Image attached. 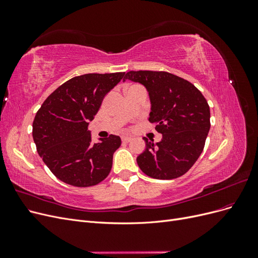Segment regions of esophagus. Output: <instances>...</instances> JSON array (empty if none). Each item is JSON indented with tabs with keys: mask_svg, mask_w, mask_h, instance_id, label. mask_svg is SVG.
I'll list each match as a JSON object with an SVG mask.
<instances>
[{
	"mask_svg": "<svg viewBox=\"0 0 258 258\" xmlns=\"http://www.w3.org/2000/svg\"><path fill=\"white\" fill-rule=\"evenodd\" d=\"M121 140H122V142H126V143H128V142H130V141H131V138H130V137H122V138H121Z\"/></svg>",
	"mask_w": 258,
	"mask_h": 258,
	"instance_id": "obj_1",
	"label": "esophagus"
}]
</instances>
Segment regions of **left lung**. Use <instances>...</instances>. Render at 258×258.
<instances>
[{
    "mask_svg": "<svg viewBox=\"0 0 258 258\" xmlns=\"http://www.w3.org/2000/svg\"><path fill=\"white\" fill-rule=\"evenodd\" d=\"M126 80L146 88L151 101L148 120L162 135L158 143L143 138L146 148L137 157L140 169L157 179L185 174L204 151L210 130L206 98L191 83L168 72L130 71Z\"/></svg>",
    "mask_w": 258,
    "mask_h": 258,
    "instance_id": "8db88e82",
    "label": "left lung"
}]
</instances>
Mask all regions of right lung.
<instances>
[{
	"mask_svg": "<svg viewBox=\"0 0 258 258\" xmlns=\"http://www.w3.org/2000/svg\"><path fill=\"white\" fill-rule=\"evenodd\" d=\"M123 75L118 72L75 76L54 90L37 111L32 131L36 150L60 181L88 187L110 173L113 154L121 140L111 135L93 143L88 124Z\"/></svg>",
	"mask_w": 258,
	"mask_h": 258,
	"instance_id": "right-lung-1",
	"label": "right lung"
}]
</instances>
